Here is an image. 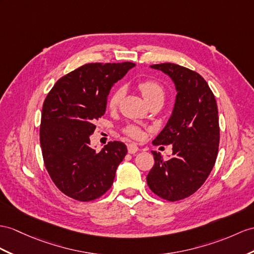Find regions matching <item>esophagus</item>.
Here are the masks:
<instances>
[{"mask_svg": "<svg viewBox=\"0 0 254 254\" xmlns=\"http://www.w3.org/2000/svg\"><path fill=\"white\" fill-rule=\"evenodd\" d=\"M127 148H128L129 154H134V153H137L139 151V146L137 144H134V143H129Z\"/></svg>", "mask_w": 254, "mask_h": 254, "instance_id": "1", "label": "esophagus"}]
</instances>
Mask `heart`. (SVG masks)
Wrapping results in <instances>:
<instances>
[{"label": "heart", "mask_w": 254, "mask_h": 254, "mask_svg": "<svg viewBox=\"0 0 254 254\" xmlns=\"http://www.w3.org/2000/svg\"><path fill=\"white\" fill-rule=\"evenodd\" d=\"M138 89L141 91L142 96L145 99L147 103H150L154 100H159L164 101L165 98V88L164 86L155 79H143L140 80L138 83ZM123 97V89L122 88H116L113 90L112 94L109 97L108 100V107L111 110H114L121 101ZM124 132L127 135L134 139H140L142 137V129L135 125H128L124 128Z\"/></svg>", "instance_id": "obj_1"}]
</instances>
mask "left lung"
I'll list each match as a JSON object with an SVG mask.
<instances>
[{
  "label": "left lung",
  "instance_id": "obj_1",
  "mask_svg": "<svg viewBox=\"0 0 254 254\" xmlns=\"http://www.w3.org/2000/svg\"><path fill=\"white\" fill-rule=\"evenodd\" d=\"M174 80L175 109L154 145L172 144V156L164 159L153 151L155 164L148 172V188L169 201L187 198L205 183L219 151L218 106L212 90L200 74L176 64L151 65Z\"/></svg>",
  "mask_w": 254,
  "mask_h": 254
}]
</instances>
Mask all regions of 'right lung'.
I'll list each match as a JSON object with an SVG mask.
<instances>
[{"label": "right lung", "instance_id": "1", "mask_svg": "<svg viewBox=\"0 0 254 254\" xmlns=\"http://www.w3.org/2000/svg\"><path fill=\"white\" fill-rule=\"evenodd\" d=\"M132 66V63L84 64L59 78L43 103V159L56 187L73 199L91 201L106 194L127 154L120 141L97 152L89 137L96 121L106 113L111 87Z\"/></svg>", "mask_w": 254, "mask_h": 254}]
</instances>
